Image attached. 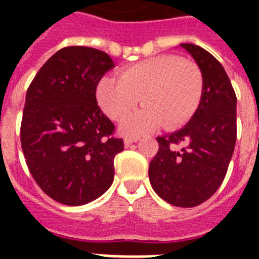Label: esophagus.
Here are the masks:
<instances>
[{
	"mask_svg": "<svg viewBox=\"0 0 259 259\" xmlns=\"http://www.w3.org/2000/svg\"><path fill=\"white\" fill-rule=\"evenodd\" d=\"M140 138L138 137H126L125 138V146H130L132 144H134V142H137Z\"/></svg>",
	"mask_w": 259,
	"mask_h": 259,
	"instance_id": "esophagus-1",
	"label": "esophagus"
}]
</instances>
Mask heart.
Segmentation results:
<instances>
[{
  "mask_svg": "<svg viewBox=\"0 0 259 259\" xmlns=\"http://www.w3.org/2000/svg\"><path fill=\"white\" fill-rule=\"evenodd\" d=\"M203 97V74L196 63L175 55L148 59L126 67L119 79L105 76L97 86V101L114 121L127 117L138 106L141 111L127 118L126 134L146 133L161 126L175 130L195 115Z\"/></svg>",
  "mask_w": 259,
  "mask_h": 259,
  "instance_id": "1",
  "label": "heart"
}]
</instances>
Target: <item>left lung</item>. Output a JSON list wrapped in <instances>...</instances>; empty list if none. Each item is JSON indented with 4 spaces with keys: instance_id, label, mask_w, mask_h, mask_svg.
<instances>
[{
    "instance_id": "obj_1",
    "label": "left lung",
    "mask_w": 259,
    "mask_h": 259,
    "mask_svg": "<svg viewBox=\"0 0 259 259\" xmlns=\"http://www.w3.org/2000/svg\"><path fill=\"white\" fill-rule=\"evenodd\" d=\"M203 74V97L183 129L157 137L158 152L149 164L152 188L176 207H196L225 180L237 141V95L225 68L195 44H180ZM184 143L181 150L174 146Z\"/></svg>"
}]
</instances>
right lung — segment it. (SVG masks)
<instances>
[{"instance_id":"obj_1","label":"right lung","mask_w":259,"mask_h":259,"mask_svg":"<svg viewBox=\"0 0 259 259\" xmlns=\"http://www.w3.org/2000/svg\"><path fill=\"white\" fill-rule=\"evenodd\" d=\"M114 63L103 51L66 47L51 56L28 87L21 148L37 185L54 200L82 205L114 180L123 140L98 106L97 86Z\"/></svg>"}]
</instances>
